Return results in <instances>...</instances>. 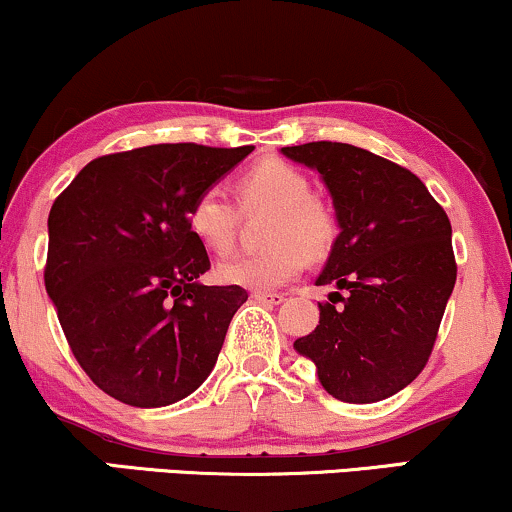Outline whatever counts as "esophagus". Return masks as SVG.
Returning a JSON list of instances; mask_svg holds the SVG:
<instances>
[{
  "instance_id": "esophagus-1",
  "label": "esophagus",
  "mask_w": 512,
  "mask_h": 512,
  "mask_svg": "<svg viewBox=\"0 0 512 512\" xmlns=\"http://www.w3.org/2000/svg\"><path fill=\"white\" fill-rule=\"evenodd\" d=\"M251 299H256L258 304H266V306H280L285 301V294L280 292H254Z\"/></svg>"
}]
</instances>
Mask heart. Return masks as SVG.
I'll use <instances>...</instances> for the list:
<instances>
[{
  "instance_id": "obj_1",
  "label": "heart",
  "mask_w": 512,
  "mask_h": 512,
  "mask_svg": "<svg viewBox=\"0 0 512 512\" xmlns=\"http://www.w3.org/2000/svg\"><path fill=\"white\" fill-rule=\"evenodd\" d=\"M242 208L268 206L275 216L268 225L266 251L237 254L216 270L225 285L246 289H275L294 280L308 256H323L337 237V218L332 208L311 194V180L292 163L268 159L251 166L237 180ZM239 213L225 189H201L187 206V230L204 249L223 256L232 249Z\"/></svg>"
}]
</instances>
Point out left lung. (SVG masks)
Returning <instances> with one entry per match:
<instances>
[{"mask_svg": "<svg viewBox=\"0 0 512 512\" xmlns=\"http://www.w3.org/2000/svg\"><path fill=\"white\" fill-rule=\"evenodd\" d=\"M282 154L318 170L342 230L315 280L337 292L294 349L334 399H389L427 365L456 285L449 216L418 175L368 149L308 142Z\"/></svg>", "mask_w": 512, "mask_h": 512, "instance_id": "obj_1", "label": "left lung"}]
</instances>
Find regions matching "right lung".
Wrapping results in <instances>:
<instances>
[{
	"instance_id": "1",
	"label": "right lung",
	"mask_w": 512,
	"mask_h": 512,
	"mask_svg": "<svg viewBox=\"0 0 512 512\" xmlns=\"http://www.w3.org/2000/svg\"><path fill=\"white\" fill-rule=\"evenodd\" d=\"M254 147L151 144L99 156L49 211L44 287L87 377L113 399L161 408L211 375L246 289L206 287L187 206Z\"/></svg>"
}]
</instances>
